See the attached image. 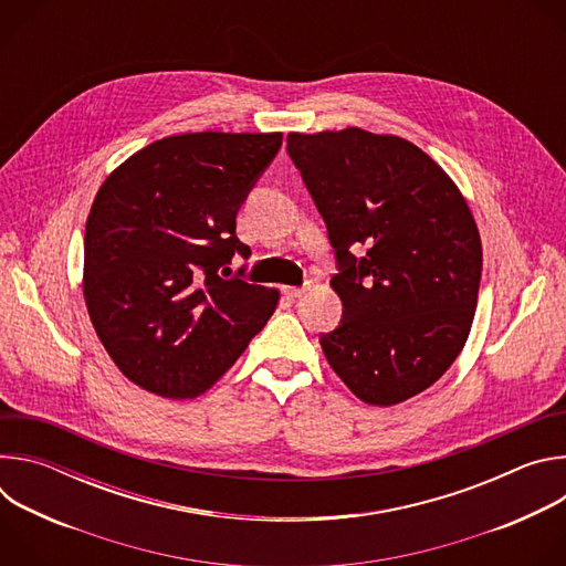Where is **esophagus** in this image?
<instances>
[{
	"instance_id": "obj_1",
	"label": "esophagus",
	"mask_w": 566,
	"mask_h": 566,
	"mask_svg": "<svg viewBox=\"0 0 566 566\" xmlns=\"http://www.w3.org/2000/svg\"><path fill=\"white\" fill-rule=\"evenodd\" d=\"M282 293H284L289 300H297V297H302V295L306 293V286H284Z\"/></svg>"
}]
</instances>
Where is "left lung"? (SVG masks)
<instances>
[{"mask_svg": "<svg viewBox=\"0 0 566 566\" xmlns=\"http://www.w3.org/2000/svg\"><path fill=\"white\" fill-rule=\"evenodd\" d=\"M286 143L340 264L343 325L319 338L322 352L367 406H398L468 340L481 280L474 217L437 160L400 136L347 127Z\"/></svg>", "mask_w": 566, "mask_h": 566, "instance_id": "8db88e82", "label": "left lung"}]
</instances>
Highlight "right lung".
Wrapping results in <instances>:
<instances>
[{
    "mask_svg": "<svg viewBox=\"0 0 566 566\" xmlns=\"http://www.w3.org/2000/svg\"><path fill=\"white\" fill-rule=\"evenodd\" d=\"M282 134L149 143L103 181L85 228L83 293L114 365L164 398H197L244 354L280 291L217 271L251 249L234 217Z\"/></svg>",
    "mask_w": 566,
    "mask_h": 566,
    "instance_id": "obj_1",
    "label": "right lung"
}]
</instances>
